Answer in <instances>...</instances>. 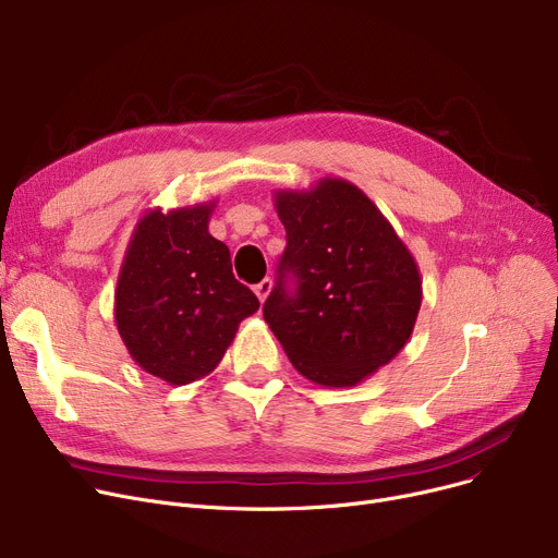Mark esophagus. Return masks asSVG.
<instances>
[{"instance_id": "34e87169", "label": "esophagus", "mask_w": 558, "mask_h": 558, "mask_svg": "<svg viewBox=\"0 0 558 558\" xmlns=\"http://www.w3.org/2000/svg\"><path fill=\"white\" fill-rule=\"evenodd\" d=\"M271 289H274L271 278H264L262 282H257V284H255V294H257V299L264 303V301H267V296L271 294Z\"/></svg>"}]
</instances>
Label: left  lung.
Listing matches in <instances>:
<instances>
[{
	"mask_svg": "<svg viewBox=\"0 0 558 558\" xmlns=\"http://www.w3.org/2000/svg\"><path fill=\"white\" fill-rule=\"evenodd\" d=\"M274 198L287 248L264 320L314 385L355 387L412 337L423 301L418 264L353 183L326 175L312 190H278Z\"/></svg>",
	"mask_w": 558,
	"mask_h": 558,
	"instance_id": "obj_1",
	"label": "left lung"
}]
</instances>
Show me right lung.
<instances>
[{
    "mask_svg": "<svg viewBox=\"0 0 558 558\" xmlns=\"http://www.w3.org/2000/svg\"><path fill=\"white\" fill-rule=\"evenodd\" d=\"M213 210L215 201L144 213L117 278V332L140 368L173 387L210 375L259 307L208 230Z\"/></svg>",
    "mask_w": 558,
    "mask_h": 558,
    "instance_id": "obj_1",
    "label": "right lung"
}]
</instances>
